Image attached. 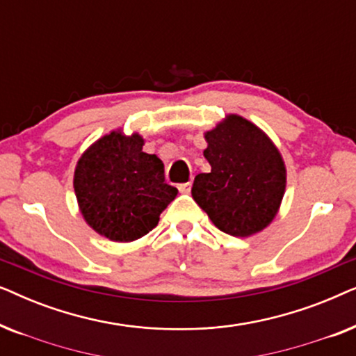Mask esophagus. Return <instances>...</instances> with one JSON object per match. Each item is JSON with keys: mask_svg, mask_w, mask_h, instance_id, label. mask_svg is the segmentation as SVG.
Listing matches in <instances>:
<instances>
[{"mask_svg": "<svg viewBox=\"0 0 356 356\" xmlns=\"http://www.w3.org/2000/svg\"><path fill=\"white\" fill-rule=\"evenodd\" d=\"M191 184H193V181H188V183H181V184H179V186H178L179 193L186 194V193L191 191Z\"/></svg>", "mask_w": 356, "mask_h": 356, "instance_id": "obj_1", "label": "esophagus"}]
</instances>
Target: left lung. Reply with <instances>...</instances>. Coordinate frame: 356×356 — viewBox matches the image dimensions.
Here are the masks:
<instances>
[{"label":"left lung","instance_id":"8db88e82","mask_svg":"<svg viewBox=\"0 0 356 356\" xmlns=\"http://www.w3.org/2000/svg\"><path fill=\"white\" fill-rule=\"evenodd\" d=\"M204 138L211 172L194 178L193 199L223 233L245 238L264 230L285 193L286 170L279 149L240 115H228Z\"/></svg>","mask_w":356,"mask_h":356}]
</instances>
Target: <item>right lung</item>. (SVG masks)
<instances>
[{"label": "right lung", "instance_id": "1", "mask_svg": "<svg viewBox=\"0 0 356 356\" xmlns=\"http://www.w3.org/2000/svg\"><path fill=\"white\" fill-rule=\"evenodd\" d=\"M138 133L111 131L95 140L74 170V193L84 220L111 241L128 243L157 227L178 189L165 183L163 163L143 152Z\"/></svg>", "mask_w": 356, "mask_h": 356}]
</instances>
